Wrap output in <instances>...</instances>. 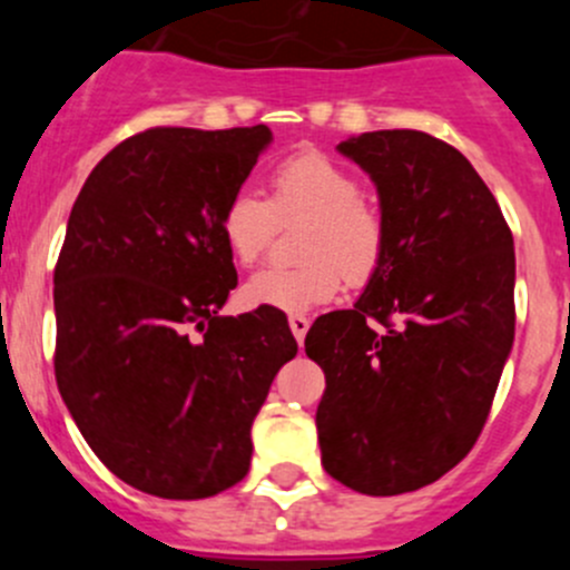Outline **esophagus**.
<instances>
[{
  "label": "esophagus",
  "instance_id": "esophagus-1",
  "mask_svg": "<svg viewBox=\"0 0 570 570\" xmlns=\"http://www.w3.org/2000/svg\"><path fill=\"white\" fill-rule=\"evenodd\" d=\"M308 325H312V322H308V317H303V314H292L289 317V327H292V336L297 338V344H301L303 347V342H306V333H308Z\"/></svg>",
  "mask_w": 570,
  "mask_h": 570
}]
</instances>
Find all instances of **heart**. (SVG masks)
I'll return each instance as SVG.
<instances>
[{"label":"heart","mask_w":570,"mask_h":570,"mask_svg":"<svg viewBox=\"0 0 570 570\" xmlns=\"http://www.w3.org/2000/svg\"><path fill=\"white\" fill-rule=\"evenodd\" d=\"M267 200L237 189L220 212V234L239 264H253L273 245L281 226L306 220L297 253L306 262L273 264L253 273L243 295L250 306L306 314L342 292L344 275L361 286L381 269L389 248L381 209L361 198L353 170L322 151L281 159L267 178Z\"/></svg>","instance_id":"obj_1"}]
</instances>
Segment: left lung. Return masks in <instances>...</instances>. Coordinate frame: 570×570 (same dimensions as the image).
<instances>
[{
	"mask_svg": "<svg viewBox=\"0 0 570 570\" xmlns=\"http://www.w3.org/2000/svg\"><path fill=\"white\" fill-rule=\"evenodd\" d=\"M381 195L389 248L353 308L317 317L322 465L370 497L455 469L480 439L515 333L513 234L469 159L416 129L344 140Z\"/></svg>",
	"mask_w": 570,
	"mask_h": 570,
	"instance_id": "1",
	"label": "left lung"
}]
</instances>
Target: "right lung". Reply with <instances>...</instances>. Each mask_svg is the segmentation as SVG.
<instances>
[{
	"label": "right lung",
	"mask_w": 570,
	"mask_h": 570,
	"mask_svg": "<svg viewBox=\"0 0 570 570\" xmlns=\"http://www.w3.org/2000/svg\"><path fill=\"white\" fill-rule=\"evenodd\" d=\"M269 140L264 124L154 126L96 165L68 217L57 389L99 461L151 497L237 485L253 419L297 353L284 312L217 314L237 286L220 212Z\"/></svg>",
	"instance_id": "right-lung-1"
}]
</instances>
